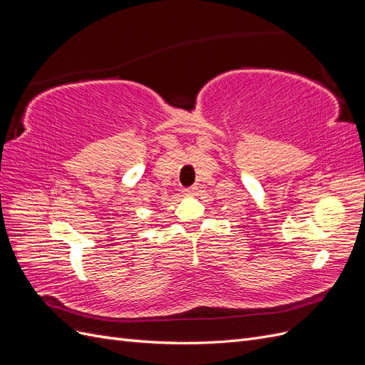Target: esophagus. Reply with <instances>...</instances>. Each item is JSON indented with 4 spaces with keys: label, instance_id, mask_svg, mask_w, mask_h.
<instances>
[{
    "label": "esophagus",
    "instance_id": "obj_1",
    "mask_svg": "<svg viewBox=\"0 0 365 365\" xmlns=\"http://www.w3.org/2000/svg\"><path fill=\"white\" fill-rule=\"evenodd\" d=\"M196 190H197L196 187H187V189L182 190V195L184 196H193L196 193Z\"/></svg>",
    "mask_w": 365,
    "mask_h": 365
}]
</instances>
